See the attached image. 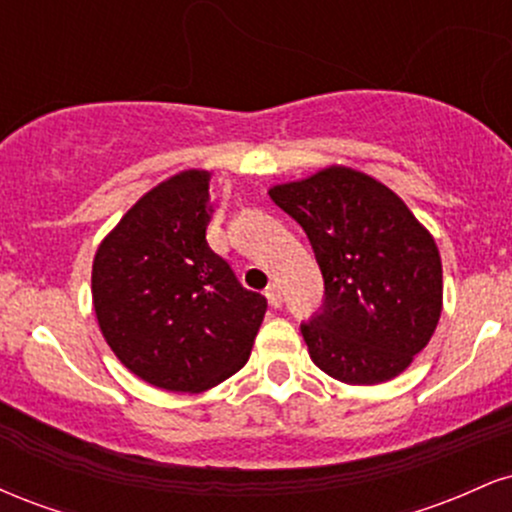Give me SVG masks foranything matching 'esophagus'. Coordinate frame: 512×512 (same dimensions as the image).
<instances>
[{"label":"esophagus","mask_w":512,"mask_h":512,"mask_svg":"<svg viewBox=\"0 0 512 512\" xmlns=\"http://www.w3.org/2000/svg\"><path fill=\"white\" fill-rule=\"evenodd\" d=\"M264 296H267V301H269V305H272V308H279V305H281V289L276 284L269 286V289L264 291Z\"/></svg>","instance_id":"obj_1"}]
</instances>
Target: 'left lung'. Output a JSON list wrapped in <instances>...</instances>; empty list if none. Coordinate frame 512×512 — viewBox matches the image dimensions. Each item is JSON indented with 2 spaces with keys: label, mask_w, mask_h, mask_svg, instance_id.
Wrapping results in <instances>:
<instances>
[{
  "label": "left lung",
  "mask_w": 512,
  "mask_h": 512,
  "mask_svg": "<svg viewBox=\"0 0 512 512\" xmlns=\"http://www.w3.org/2000/svg\"><path fill=\"white\" fill-rule=\"evenodd\" d=\"M269 197L313 245L322 308L301 325L313 363L346 385L387 383L436 332L443 264L431 233L390 187L330 166Z\"/></svg>",
  "instance_id": "left-lung-1"
}]
</instances>
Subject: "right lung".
Segmentation results:
<instances>
[{"label": "right lung", "mask_w": 512, "mask_h": 512, "mask_svg": "<svg viewBox=\"0 0 512 512\" xmlns=\"http://www.w3.org/2000/svg\"><path fill=\"white\" fill-rule=\"evenodd\" d=\"M207 170H182L134 204L93 257L98 327L122 366L170 392H204L248 363L267 298L207 243Z\"/></svg>", "instance_id": "obj_1"}]
</instances>
